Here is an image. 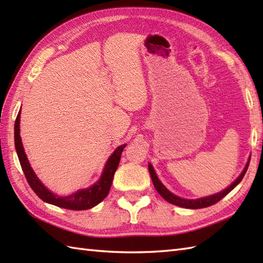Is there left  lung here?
<instances>
[{
	"instance_id": "obj_1",
	"label": "left lung",
	"mask_w": 263,
	"mask_h": 263,
	"mask_svg": "<svg viewBox=\"0 0 263 263\" xmlns=\"http://www.w3.org/2000/svg\"><path fill=\"white\" fill-rule=\"evenodd\" d=\"M250 160L251 158L249 159L247 166H245L244 171L242 172V174L239 175L236 181L232 183L230 186H228L227 189H225L224 191H221L220 193H217V194H214V195H210V197H205V198H201V199H197V200H187V199H182V198H178L176 197V195H174L173 193H171L168 190H167L163 184H161V182L158 180L157 175H156V173L154 171V167L152 164L148 165V170H149V173H150V176H152V180H153V183H154V186L155 189L157 190V192L163 197L166 201H168L170 203L172 204H175V205H178V206H182V208H187V209H201V208H205V206H210L212 204L217 203L218 201L221 200L224 197H226V195L230 193L232 190L235 187L237 184L241 182L243 180V177L245 175V173H247L248 171V167H249V164H250Z\"/></svg>"
}]
</instances>
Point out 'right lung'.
Returning a JSON list of instances; mask_svg holds the SVG:
<instances>
[{"label":"right lung","instance_id":"1","mask_svg":"<svg viewBox=\"0 0 263 263\" xmlns=\"http://www.w3.org/2000/svg\"><path fill=\"white\" fill-rule=\"evenodd\" d=\"M19 125H20V111L18 113V116H16L15 123H14L15 150H16V154H18L21 168L24 171V174L27 178L28 184H29L30 187L32 189V191L35 192L43 201H45L47 203L58 205L60 208H64V209L87 210V209L92 208L95 205H97L98 203L102 202L106 197H107L111 182H113L114 174L117 170V166L120 164L122 152L123 149L125 148V144H122V146L117 147L115 152L111 154V156L107 160V163L105 165L102 177H100V180L95 183L92 186L85 190H79L78 192L68 195V197H58V195H55L51 191H48V190L43 185L30 167L29 161H28L27 156L25 154L24 147H22Z\"/></svg>","mask_w":263,"mask_h":263}]
</instances>
